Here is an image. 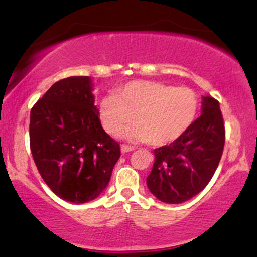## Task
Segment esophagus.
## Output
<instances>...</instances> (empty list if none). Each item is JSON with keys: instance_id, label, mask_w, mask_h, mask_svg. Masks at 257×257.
Listing matches in <instances>:
<instances>
[{"instance_id": "obj_1", "label": "esophagus", "mask_w": 257, "mask_h": 257, "mask_svg": "<svg viewBox=\"0 0 257 257\" xmlns=\"http://www.w3.org/2000/svg\"><path fill=\"white\" fill-rule=\"evenodd\" d=\"M120 151H122V153L132 152V151H134V147L129 146V145H124V144H123V145L120 146Z\"/></svg>"}]
</instances>
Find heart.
I'll list each match as a JSON object with an SVG mask.
<instances>
[{"label": "heart", "instance_id": "obj_1", "mask_svg": "<svg viewBox=\"0 0 257 257\" xmlns=\"http://www.w3.org/2000/svg\"><path fill=\"white\" fill-rule=\"evenodd\" d=\"M199 110V99L190 88L153 81H133L114 94L102 96L99 118L108 134L118 135L133 118L135 124L124 132L132 141H151L167 145L192 125Z\"/></svg>", "mask_w": 257, "mask_h": 257}]
</instances>
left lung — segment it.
Returning <instances> with one entry per match:
<instances>
[{"label":"left lung","mask_w":257,"mask_h":257,"mask_svg":"<svg viewBox=\"0 0 257 257\" xmlns=\"http://www.w3.org/2000/svg\"><path fill=\"white\" fill-rule=\"evenodd\" d=\"M225 123L219 101L203 96L202 114L170 145L156 149L147 187L156 198L179 204L203 191L220 163Z\"/></svg>","instance_id":"8db88e82"}]
</instances>
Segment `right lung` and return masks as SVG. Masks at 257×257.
<instances>
[{"label": "right lung", "instance_id": "obj_1", "mask_svg": "<svg viewBox=\"0 0 257 257\" xmlns=\"http://www.w3.org/2000/svg\"><path fill=\"white\" fill-rule=\"evenodd\" d=\"M30 149L38 173L59 198L79 204L105 190L120 147L102 129L90 77L60 79L34 105Z\"/></svg>", "mask_w": 257, "mask_h": 257}]
</instances>
